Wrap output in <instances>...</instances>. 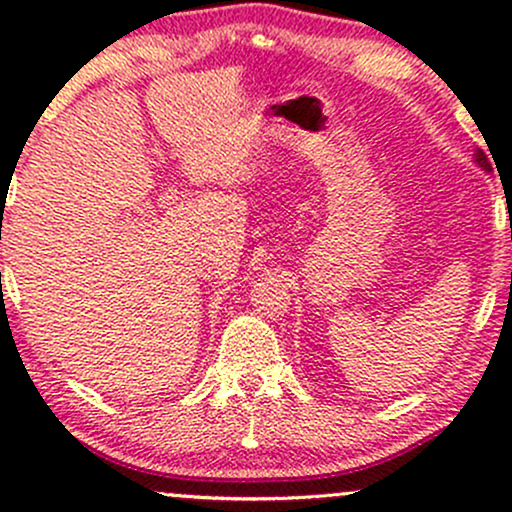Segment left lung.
<instances>
[{
	"label": "left lung",
	"mask_w": 512,
	"mask_h": 512,
	"mask_svg": "<svg viewBox=\"0 0 512 512\" xmlns=\"http://www.w3.org/2000/svg\"><path fill=\"white\" fill-rule=\"evenodd\" d=\"M477 163H479L481 168H486V170H489V161H486V156L481 154V151H479V154H477Z\"/></svg>",
	"instance_id": "obj_1"
}]
</instances>
